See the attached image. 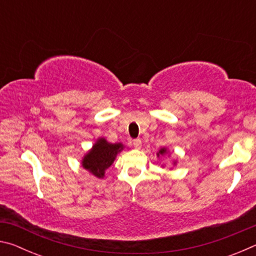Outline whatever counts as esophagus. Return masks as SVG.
Masks as SVG:
<instances>
[{
  "instance_id": "1",
  "label": "esophagus",
  "mask_w": 256,
  "mask_h": 256,
  "mask_svg": "<svg viewBox=\"0 0 256 256\" xmlns=\"http://www.w3.org/2000/svg\"><path fill=\"white\" fill-rule=\"evenodd\" d=\"M133 146H134V148L140 149L141 146H142V142H141L140 138H136V140H133Z\"/></svg>"
}]
</instances>
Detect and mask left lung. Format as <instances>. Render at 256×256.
<instances>
[{"mask_svg":"<svg viewBox=\"0 0 256 256\" xmlns=\"http://www.w3.org/2000/svg\"><path fill=\"white\" fill-rule=\"evenodd\" d=\"M168 152V151H167V149L166 148H162V149H160L159 151H158V154H157V156H158V157H159V156H164V154H166ZM176 162H174V164H175Z\"/></svg>","mask_w":256,"mask_h":256,"instance_id":"8db88e82","label":"left lung"}]
</instances>
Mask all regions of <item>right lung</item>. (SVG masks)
<instances>
[{"mask_svg": "<svg viewBox=\"0 0 256 256\" xmlns=\"http://www.w3.org/2000/svg\"><path fill=\"white\" fill-rule=\"evenodd\" d=\"M123 148L122 144H110L106 138H99L89 152L82 158V167L98 178H102L105 170L112 166L116 156Z\"/></svg>", "mask_w": 256, "mask_h": 256, "instance_id": "add662e5", "label": "right lung"}]
</instances>
